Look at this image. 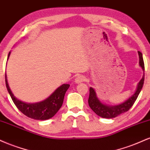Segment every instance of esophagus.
I'll list each match as a JSON object with an SVG mask.
<instances>
[{"label":"esophagus","instance_id":"esophagus-1","mask_svg":"<svg viewBox=\"0 0 150 150\" xmlns=\"http://www.w3.org/2000/svg\"><path fill=\"white\" fill-rule=\"evenodd\" d=\"M85 80L86 78L85 76H83V75H78V76H77L76 78H75V83H80V82L85 81Z\"/></svg>","mask_w":150,"mask_h":150}]
</instances>
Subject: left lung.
Listing matches in <instances>:
<instances>
[{
  "label": "left lung",
  "instance_id": "1",
  "mask_svg": "<svg viewBox=\"0 0 150 150\" xmlns=\"http://www.w3.org/2000/svg\"><path fill=\"white\" fill-rule=\"evenodd\" d=\"M138 55L139 65L142 68V70L144 72V65L142 53L138 51ZM144 80V73L142 79L139 82V83L137 84V89H136L135 93L132 94L131 97H129L124 102L118 105H114V106H109V105L103 104L99 100V98L97 97L95 89H93L92 87H89V96L88 99L89 107L92 108V111L96 114L104 118H113L118 116V115L121 114V113L126 112L132 107V106L134 104L137 97H138L141 89L142 88V86H143Z\"/></svg>",
  "mask_w": 150,
  "mask_h": 150
}]
</instances>
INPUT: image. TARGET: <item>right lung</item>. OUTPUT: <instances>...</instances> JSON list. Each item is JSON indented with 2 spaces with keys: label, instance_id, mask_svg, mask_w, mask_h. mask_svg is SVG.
<instances>
[{
  "label": "right lung",
  "instance_id": "1",
  "mask_svg": "<svg viewBox=\"0 0 150 150\" xmlns=\"http://www.w3.org/2000/svg\"><path fill=\"white\" fill-rule=\"evenodd\" d=\"M10 55V51L8 53V60ZM6 84L7 89L17 108L25 116L35 120H47L52 118L62 106L65 92L70 87L68 84H63L44 101L31 104L19 100L15 97L8 85L6 74Z\"/></svg>",
  "mask_w": 150,
  "mask_h": 150
}]
</instances>
